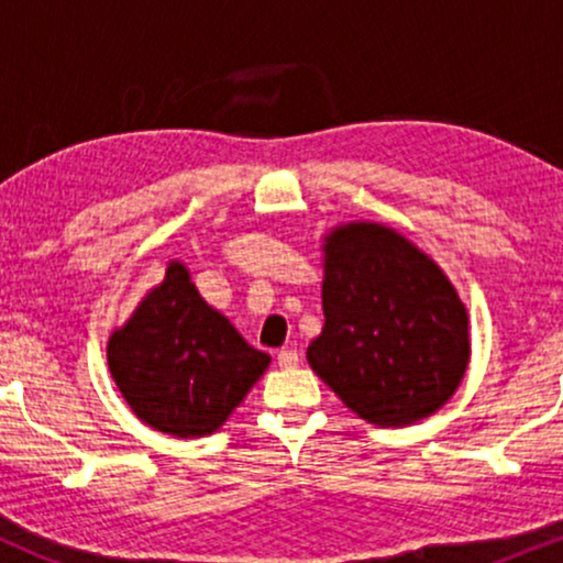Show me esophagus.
Returning a JSON list of instances; mask_svg holds the SVG:
<instances>
[{
	"label": "esophagus",
	"mask_w": 563,
	"mask_h": 563,
	"mask_svg": "<svg viewBox=\"0 0 563 563\" xmlns=\"http://www.w3.org/2000/svg\"><path fill=\"white\" fill-rule=\"evenodd\" d=\"M299 352H296V349H280V352H277V365L280 367H296L299 365Z\"/></svg>",
	"instance_id": "obj_1"
}]
</instances>
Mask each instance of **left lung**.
I'll use <instances>...</instances> for the list:
<instances>
[{
    "label": "left lung",
    "mask_w": 563,
    "mask_h": 563,
    "mask_svg": "<svg viewBox=\"0 0 563 563\" xmlns=\"http://www.w3.org/2000/svg\"><path fill=\"white\" fill-rule=\"evenodd\" d=\"M322 314L307 363L367 423L434 416L466 376V303L429 254L386 224L357 219L325 232Z\"/></svg>",
    "instance_id": "8db88e82"
}]
</instances>
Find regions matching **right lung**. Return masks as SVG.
<instances>
[{
    "instance_id": "1",
    "label": "right lung",
    "mask_w": 563,
    "mask_h": 563,
    "mask_svg": "<svg viewBox=\"0 0 563 563\" xmlns=\"http://www.w3.org/2000/svg\"><path fill=\"white\" fill-rule=\"evenodd\" d=\"M108 367L134 416L161 434H214L269 367L235 325L203 301L183 262L166 264L108 339Z\"/></svg>"
}]
</instances>
